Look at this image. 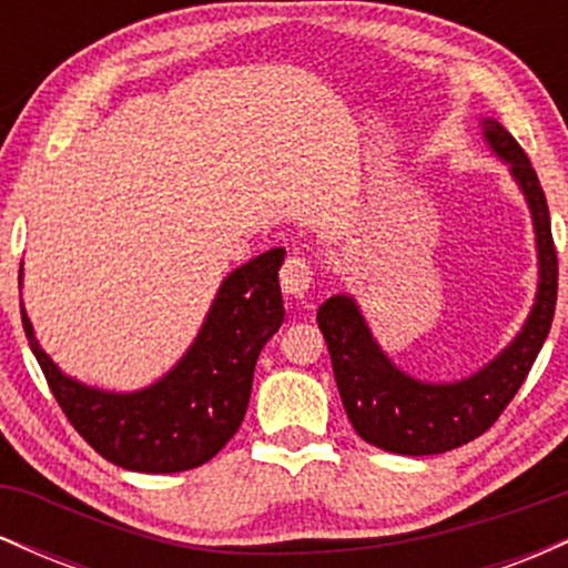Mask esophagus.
<instances>
[{
  "mask_svg": "<svg viewBox=\"0 0 568 568\" xmlns=\"http://www.w3.org/2000/svg\"><path fill=\"white\" fill-rule=\"evenodd\" d=\"M280 285H283V293L291 298H304L312 288V270L304 258L291 256L288 262L280 270Z\"/></svg>",
  "mask_w": 568,
  "mask_h": 568,
  "instance_id": "esophagus-1",
  "label": "esophagus"
}]
</instances>
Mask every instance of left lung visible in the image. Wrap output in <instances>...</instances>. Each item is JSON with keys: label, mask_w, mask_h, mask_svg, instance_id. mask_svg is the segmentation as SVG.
Wrapping results in <instances>:
<instances>
[{"label": "left lung", "mask_w": 568, "mask_h": 568, "mask_svg": "<svg viewBox=\"0 0 568 568\" xmlns=\"http://www.w3.org/2000/svg\"><path fill=\"white\" fill-rule=\"evenodd\" d=\"M480 125L488 149L510 168L513 181L524 192L537 240V296L518 336L473 376L422 382L389 361L371 334L361 306L347 293L331 296L317 310V325L328 344L336 387L352 427L371 446L389 454H443L484 435L529 376L550 334L558 298V256L545 192L518 141L497 120L486 116Z\"/></svg>", "instance_id": "8db88e82"}]
</instances>
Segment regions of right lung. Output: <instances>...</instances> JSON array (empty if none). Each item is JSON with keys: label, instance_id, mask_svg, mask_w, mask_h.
<instances>
[{"label": "right lung", "instance_id": "obj_1", "mask_svg": "<svg viewBox=\"0 0 568 568\" xmlns=\"http://www.w3.org/2000/svg\"><path fill=\"white\" fill-rule=\"evenodd\" d=\"M283 247H272L230 272L184 357L135 393H109L63 374L39 347L21 302L29 347L77 433L103 459L135 473H184L213 459L237 433L258 352L283 325Z\"/></svg>", "mask_w": 568, "mask_h": 568}]
</instances>
